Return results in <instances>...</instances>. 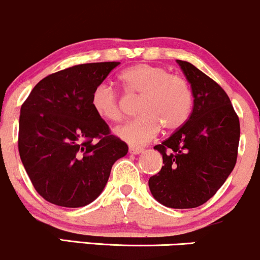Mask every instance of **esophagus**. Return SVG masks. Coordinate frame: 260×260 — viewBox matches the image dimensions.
Returning <instances> with one entry per match:
<instances>
[{
    "mask_svg": "<svg viewBox=\"0 0 260 260\" xmlns=\"http://www.w3.org/2000/svg\"><path fill=\"white\" fill-rule=\"evenodd\" d=\"M130 153L133 154H140L141 152H144V148L141 147H130Z\"/></svg>",
    "mask_w": 260,
    "mask_h": 260,
    "instance_id": "1",
    "label": "esophagus"
}]
</instances>
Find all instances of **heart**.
<instances>
[{"label":"heart","instance_id":"b5f03b06","mask_svg":"<svg viewBox=\"0 0 260 260\" xmlns=\"http://www.w3.org/2000/svg\"><path fill=\"white\" fill-rule=\"evenodd\" d=\"M119 80L129 94L140 95L136 119L114 130L119 139L133 146L147 144L158 134L176 131L185 124L193 108L190 87L183 77L168 74L161 66L138 63L122 71ZM91 106L99 118L115 122L122 119L121 99L107 83L93 89Z\"/></svg>","mask_w":260,"mask_h":260}]
</instances>
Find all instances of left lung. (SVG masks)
<instances>
[{"label": "left lung", "mask_w": 260, "mask_h": 260, "mask_svg": "<svg viewBox=\"0 0 260 260\" xmlns=\"http://www.w3.org/2000/svg\"><path fill=\"white\" fill-rule=\"evenodd\" d=\"M190 83L193 112L154 150L161 171L148 179L153 198L173 209H193L216 194L235 168L240 119L220 84L188 61L177 60Z\"/></svg>", "instance_id": "obj_1"}]
</instances>
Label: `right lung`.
Instances as JSON below:
<instances>
[{
  "mask_svg": "<svg viewBox=\"0 0 260 260\" xmlns=\"http://www.w3.org/2000/svg\"><path fill=\"white\" fill-rule=\"evenodd\" d=\"M119 63H82L46 76L20 107V159L49 203L88 205L103 191L114 162L127 153L91 106L93 89Z\"/></svg>",
  "mask_w": 260,
  "mask_h": 260,
  "instance_id": "obj_1",
  "label": "right lung"
}]
</instances>
